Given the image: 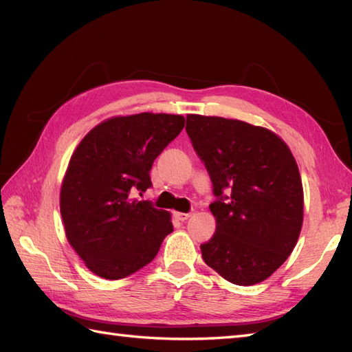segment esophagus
<instances>
[{
	"mask_svg": "<svg viewBox=\"0 0 352 352\" xmlns=\"http://www.w3.org/2000/svg\"><path fill=\"white\" fill-rule=\"evenodd\" d=\"M174 216H175V219H178V221L184 222V221H188V219L190 218V213H182V212H175V213H174Z\"/></svg>",
	"mask_w": 352,
	"mask_h": 352,
	"instance_id": "obj_1",
	"label": "esophagus"
}]
</instances>
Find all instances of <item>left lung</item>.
I'll return each mask as SVG.
<instances>
[{"instance_id": "1", "label": "left lung", "mask_w": 352, "mask_h": 352, "mask_svg": "<svg viewBox=\"0 0 352 352\" xmlns=\"http://www.w3.org/2000/svg\"><path fill=\"white\" fill-rule=\"evenodd\" d=\"M186 121L216 197V233L201 245L206 265L239 286L263 281L286 261L301 233L304 193L294 155L263 126L201 115Z\"/></svg>"}]
</instances>
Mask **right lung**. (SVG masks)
I'll return each mask as SVG.
<instances>
[{
  "label": "right lung",
  "mask_w": 352,
  "mask_h": 352,
  "mask_svg": "<svg viewBox=\"0 0 352 352\" xmlns=\"http://www.w3.org/2000/svg\"><path fill=\"white\" fill-rule=\"evenodd\" d=\"M184 118L116 116L89 131L74 151L60 190L68 242L101 278L119 280L151 263L174 231L170 214L134 192L151 188L149 170Z\"/></svg>",
  "instance_id": "add662e5"
}]
</instances>
